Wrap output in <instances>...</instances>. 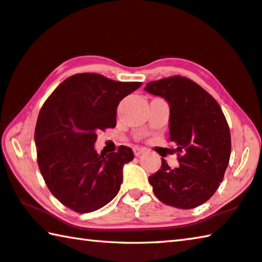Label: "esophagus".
<instances>
[{
    "mask_svg": "<svg viewBox=\"0 0 262 262\" xmlns=\"http://www.w3.org/2000/svg\"><path fill=\"white\" fill-rule=\"evenodd\" d=\"M145 152V149L144 148H141V147H134V153H135V156L136 157H139L140 154H143Z\"/></svg>",
    "mask_w": 262,
    "mask_h": 262,
    "instance_id": "34e87169",
    "label": "esophagus"
}]
</instances>
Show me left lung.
I'll use <instances>...</instances> for the list:
<instances>
[{
    "instance_id": "1",
    "label": "left lung",
    "mask_w": 262,
    "mask_h": 262,
    "mask_svg": "<svg viewBox=\"0 0 262 262\" xmlns=\"http://www.w3.org/2000/svg\"><path fill=\"white\" fill-rule=\"evenodd\" d=\"M145 91L168 102L169 140L180 167L161 159L148 178L154 195L170 207L192 209L211 197L224 179L231 154L229 124L220 104L201 85L174 75L148 82Z\"/></svg>"
}]
</instances>
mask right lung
Wrapping results in <instances>:
<instances>
[{
    "label": "right lung",
    "instance_id": "add662e5",
    "mask_svg": "<svg viewBox=\"0 0 262 262\" xmlns=\"http://www.w3.org/2000/svg\"><path fill=\"white\" fill-rule=\"evenodd\" d=\"M141 82H119L96 73L60 83L38 115L34 141L40 173L52 195L75 212L95 211L118 194L123 166L134 159L127 146L97 154L98 131L116 126L117 106Z\"/></svg>",
    "mask_w": 262,
    "mask_h": 262
}]
</instances>
